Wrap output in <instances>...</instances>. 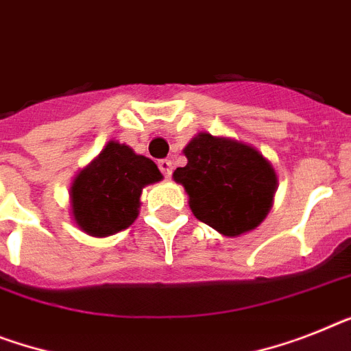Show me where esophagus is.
Masks as SVG:
<instances>
[{
  "label": "esophagus",
  "mask_w": 351,
  "mask_h": 351,
  "mask_svg": "<svg viewBox=\"0 0 351 351\" xmlns=\"http://www.w3.org/2000/svg\"><path fill=\"white\" fill-rule=\"evenodd\" d=\"M159 170L163 172L165 178H170L172 176V161L170 159H161L159 161Z\"/></svg>",
  "instance_id": "obj_1"
}]
</instances>
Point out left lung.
Segmentation results:
<instances>
[{
  "instance_id": "left-lung-1",
  "label": "left lung",
  "mask_w": 351,
  "mask_h": 351,
  "mask_svg": "<svg viewBox=\"0 0 351 351\" xmlns=\"http://www.w3.org/2000/svg\"><path fill=\"white\" fill-rule=\"evenodd\" d=\"M186 167L173 172L193 215L226 237L254 230L267 217L278 188L273 165L231 138L199 132L184 147Z\"/></svg>"
}]
</instances>
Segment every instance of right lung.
Returning <instances> with one entry per match:
<instances>
[{"label":"right lung","mask_w":351,"mask_h":351,"mask_svg":"<svg viewBox=\"0 0 351 351\" xmlns=\"http://www.w3.org/2000/svg\"><path fill=\"white\" fill-rule=\"evenodd\" d=\"M161 179L152 159L136 154L129 145L109 141L71 182L73 221L91 237L127 230L138 217L141 190Z\"/></svg>","instance_id":"obj_1"}]
</instances>
